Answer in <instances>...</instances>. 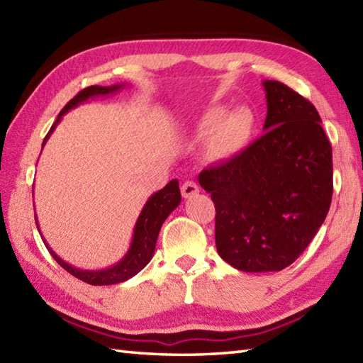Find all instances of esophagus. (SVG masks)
Wrapping results in <instances>:
<instances>
[{
	"instance_id": "esophagus-1",
	"label": "esophagus",
	"mask_w": 363,
	"mask_h": 363,
	"mask_svg": "<svg viewBox=\"0 0 363 363\" xmlns=\"http://www.w3.org/2000/svg\"><path fill=\"white\" fill-rule=\"evenodd\" d=\"M181 191H182L184 198H191V196H195L198 194L199 187H198V184L194 182V181H186L182 184Z\"/></svg>"
}]
</instances>
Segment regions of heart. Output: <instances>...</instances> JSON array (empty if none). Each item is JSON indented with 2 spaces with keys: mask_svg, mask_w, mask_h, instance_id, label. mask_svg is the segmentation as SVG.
Returning <instances> with one entry per match:
<instances>
[{
  "mask_svg": "<svg viewBox=\"0 0 363 363\" xmlns=\"http://www.w3.org/2000/svg\"><path fill=\"white\" fill-rule=\"evenodd\" d=\"M252 130V117L246 109H235L226 115L225 107H213L199 121V134L211 137L215 156L229 159L243 150Z\"/></svg>",
  "mask_w": 363,
  "mask_h": 363,
  "instance_id": "obj_1",
  "label": "heart"
}]
</instances>
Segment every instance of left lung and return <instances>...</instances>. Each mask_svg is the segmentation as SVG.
I'll return each mask as SVG.
<instances>
[{"label":"left lung","mask_w":363,"mask_h":363,"mask_svg":"<svg viewBox=\"0 0 363 363\" xmlns=\"http://www.w3.org/2000/svg\"><path fill=\"white\" fill-rule=\"evenodd\" d=\"M264 87V135L198 176L215 204L220 257L246 273L291 265L325 221L334 187L333 146L315 106L279 81Z\"/></svg>","instance_id":"obj_1"}]
</instances>
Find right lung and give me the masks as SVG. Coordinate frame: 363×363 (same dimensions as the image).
I'll return each instance as SVG.
<instances>
[{
  "mask_svg": "<svg viewBox=\"0 0 363 363\" xmlns=\"http://www.w3.org/2000/svg\"><path fill=\"white\" fill-rule=\"evenodd\" d=\"M123 87H125V84H117V86H111V87L90 86L87 89L81 90L79 94L76 95L73 99H70L64 109L60 111L56 123L51 126L50 133L46 134L43 145L46 142V138L50 137L54 128H56V125L60 121V118H62V115H65L68 111L73 109V107H76L84 101H87L89 98L109 95ZM179 203H181L179 182H177V179H173V181H169L164 189L156 191L152 196H150L148 201H146L140 215H138V220H137L135 228H134L133 243H130V248H129L126 256L123 257L117 265L106 268V269H98V272H89V269H79V268L68 265L67 262H64L56 252L50 248L48 243L45 242V238L43 237L42 238L46 245V248H48V251L51 252L52 259L56 260L64 269H67L68 273L73 274L74 277H78V279H81L82 282H87L90 285L120 284V282H125V281L130 279V277L135 276L138 272H140V269H143L146 265H148V262L151 260L152 254H154V248H156L159 230H160L162 225H164V221L167 220L168 215L172 213L177 206H179ZM35 225L38 229L37 217H35ZM38 233H40V230H38Z\"/></svg>",
  "mask_w": 363,
  "mask_h": 363,
  "instance_id": "obj_1",
  "label": "right lung"
}]
</instances>
